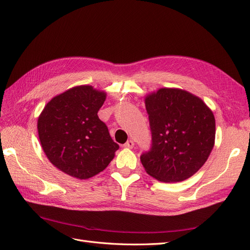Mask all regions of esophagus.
Wrapping results in <instances>:
<instances>
[{"label":"esophagus","instance_id":"1","mask_svg":"<svg viewBox=\"0 0 250 250\" xmlns=\"http://www.w3.org/2000/svg\"><path fill=\"white\" fill-rule=\"evenodd\" d=\"M133 146H134V143H133V141H131V140L127 141V142L124 144V145H123L124 148H128V149L133 148Z\"/></svg>","mask_w":250,"mask_h":250}]
</instances>
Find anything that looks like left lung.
<instances>
[{"label":"left lung","mask_w":250,"mask_h":250,"mask_svg":"<svg viewBox=\"0 0 250 250\" xmlns=\"http://www.w3.org/2000/svg\"><path fill=\"white\" fill-rule=\"evenodd\" d=\"M151 148L141 155L150 176L178 183L197 172L215 144V117L200 98L179 88H160L145 98Z\"/></svg>","instance_id":"8db88e82"}]
</instances>
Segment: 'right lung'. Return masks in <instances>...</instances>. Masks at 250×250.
Returning a JSON list of instances; mask_svg holds the SVG:
<instances>
[{
  "label": "right lung",
  "instance_id": "add662e5",
  "mask_svg": "<svg viewBox=\"0 0 250 250\" xmlns=\"http://www.w3.org/2000/svg\"><path fill=\"white\" fill-rule=\"evenodd\" d=\"M106 94L90 85L65 90L48 102L37 121L42 147L57 169L87 179L107 167L119 145L98 117Z\"/></svg>",
  "mask_w": 250,
  "mask_h": 250
}]
</instances>
